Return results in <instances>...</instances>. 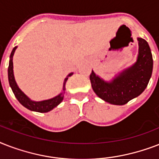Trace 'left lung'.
Segmentation results:
<instances>
[{
  "instance_id": "left-lung-1",
  "label": "left lung",
  "mask_w": 159,
  "mask_h": 159,
  "mask_svg": "<svg viewBox=\"0 0 159 159\" xmlns=\"http://www.w3.org/2000/svg\"><path fill=\"white\" fill-rule=\"evenodd\" d=\"M139 56L137 62L125 69L111 82L101 79L92 71L90 80L96 94L113 105L122 106L145 90L153 72V57L145 39L138 38Z\"/></svg>"
}]
</instances>
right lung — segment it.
<instances>
[{
  "label": "right lung",
  "instance_id": "right-lung-1",
  "mask_svg": "<svg viewBox=\"0 0 159 159\" xmlns=\"http://www.w3.org/2000/svg\"><path fill=\"white\" fill-rule=\"evenodd\" d=\"M16 49V47L13 48V50L11 53V59H10V62H9V67H8V79H9V83L11 86L12 92L15 94L16 97L19 101V102L20 103L22 106L26 107L29 110L34 111H37V112H40V113H45V112H48L51 110H53L54 107L59 105L62 101L63 100V94L64 92L60 93L58 96L55 97L54 98L52 99L46 100V101H43V102H33L26 97L25 95L24 94L23 92H21V90L20 89L16 84V81H15V77H14V73H13V62H12V58H13V55ZM72 73H70L67 77L72 76ZM68 77L65 78L64 83H63V92L65 90V83L67 82V80Z\"/></svg>",
  "mask_w": 159,
  "mask_h": 159
}]
</instances>
